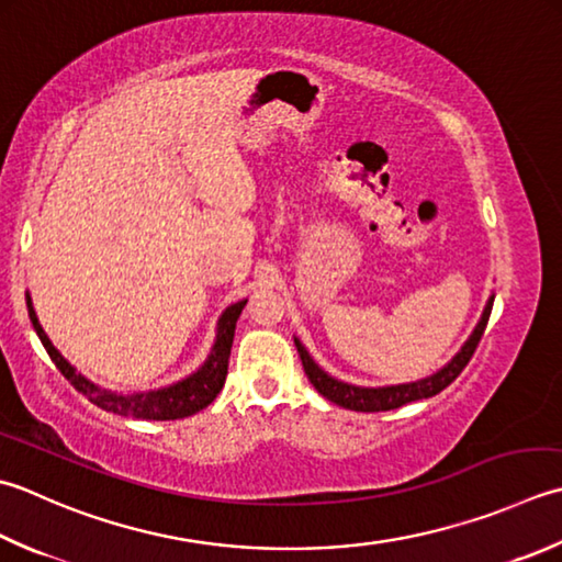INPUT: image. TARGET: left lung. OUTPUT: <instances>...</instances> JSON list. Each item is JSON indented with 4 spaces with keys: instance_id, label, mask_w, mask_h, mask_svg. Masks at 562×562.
Listing matches in <instances>:
<instances>
[{
    "instance_id": "obj_1",
    "label": "left lung",
    "mask_w": 562,
    "mask_h": 562,
    "mask_svg": "<svg viewBox=\"0 0 562 562\" xmlns=\"http://www.w3.org/2000/svg\"><path fill=\"white\" fill-rule=\"evenodd\" d=\"M492 302H494V294H490V300L485 304V310H482L477 326L472 328V334L468 336L465 344L460 346L458 353L450 358L441 370H436L434 375L414 380V382L384 384V387H360V384H350V382L328 375V372L310 356V350L304 348V344L296 336H294V346H296V353H300V358H302L306 378H310V382L318 390V394H324L328 402L344 406V409H353V412H390V409H397V406H402V404L434 397V394L446 390L448 384L453 382L460 372H463L472 353H475L482 334H485L487 318L492 314Z\"/></svg>"
}]
</instances>
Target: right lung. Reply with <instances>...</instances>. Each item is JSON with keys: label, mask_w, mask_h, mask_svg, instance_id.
Instances as JSON below:
<instances>
[{"label": "right lung", "mask_w": 562, "mask_h": 562, "mask_svg": "<svg viewBox=\"0 0 562 562\" xmlns=\"http://www.w3.org/2000/svg\"><path fill=\"white\" fill-rule=\"evenodd\" d=\"M248 300H240L236 304L226 306L216 322V338L214 346L209 350L206 360L196 368L192 375H187L178 382L168 384V387L148 390V392H114L106 387H99L97 382L87 380L82 372H77L70 360H65L58 348L53 346L48 334L43 331V326L33 310L31 294L26 292V306H29V318L36 334L41 338L43 348L48 350L50 360L55 362L65 378L70 380L77 392H82L87 400L102 406L106 412H114L121 416H134V419H150V422H172V419H184V416H192L202 412L204 406L216 400V394L222 392L228 372V356L231 346H234V334H236V322L240 312H244Z\"/></svg>", "instance_id": "right-lung-1"}]
</instances>
